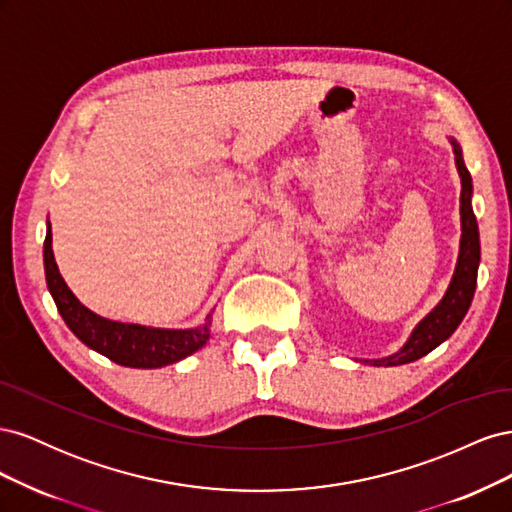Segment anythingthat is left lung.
I'll return each instance as SVG.
<instances>
[{
    "mask_svg": "<svg viewBox=\"0 0 512 512\" xmlns=\"http://www.w3.org/2000/svg\"><path fill=\"white\" fill-rule=\"evenodd\" d=\"M451 145L455 151V164L461 177V241H459V258L453 273V280L448 284L442 301L431 309V312L416 324L408 342L401 346L395 354L384 356V359H374L365 363L369 365H406L418 361L421 356L429 354L433 348H438L442 342L451 337L461 324L463 316L474 299L476 290V275H478V262H480V239H478V224L476 215L472 211V177L468 173L466 164H463L461 147L451 138Z\"/></svg>",
    "mask_w": 512,
    "mask_h": 512,
    "instance_id": "8db88e82",
    "label": "left lung"
}]
</instances>
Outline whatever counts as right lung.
Listing matches in <instances>:
<instances>
[{
    "label": "right lung",
    "mask_w": 512,
    "mask_h": 512,
    "mask_svg": "<svg viewBox=\"0 0 512 512\" xmlns=\"http://www.w3.org/2000/svg\"><path fill=\"white\" fill-rule=\"evenodd\" d=\"M51 226L44 239L46 286L68 329L85 346L104 354L123 367L153 369L173 365L207 344L211 335V316L196 329H153L143 324L108 320L87 309L61 277L53 256Z\"/></svg>",
    "instance_id": "add662e5"
}]
</instances>
